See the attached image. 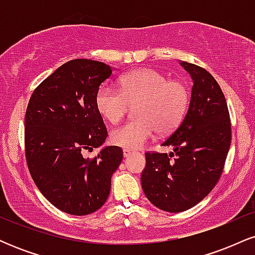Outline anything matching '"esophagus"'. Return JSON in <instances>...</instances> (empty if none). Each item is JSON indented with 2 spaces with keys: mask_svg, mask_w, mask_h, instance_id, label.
I'll return each mask as SVG.
<instances>
[{
  "mask_svg": "<svg viewBox=\"0 0 255 255\" xmlns=\"http://www.w3.org/2000/svg\"><path fill=\"white\" fill-rule=\"evenodd\" d=\"M134 153V151L133 150H129V148H125L124 150V157H129L130 154H133Z\"/></svg>",
  "mask_w": 255,
  "mask_h": 255,
  "instance_id": "esophagus-1",
  "label": "esophagus"
}]
</instances>
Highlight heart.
I'll return each mask as SVG.
<instances>
[{"instance_id":"b5f03b06","label":"heart","mask_w":255,"mask_h":255,"mask_svg":"<svg viewBox=\"0 0 255 255\" xmlns=\"http://www.w3.org/2000/svg\"><path fill=\"white\" fill-rule=\"evenodd\" d=\"M135 120L111 131V141L126 148H139L154 133L168 134L181 124L189 104V91L180 81L168 80L150 68L131 71L120 79V91L104 85L96 93V108L110 124L135 105Z\"/></svg>"}]
</instances>
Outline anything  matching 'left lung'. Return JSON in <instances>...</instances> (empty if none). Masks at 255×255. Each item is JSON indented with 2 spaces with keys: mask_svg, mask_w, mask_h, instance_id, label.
<instances>
[{
  "mask_svg": "<svg viewBox=\"0 0 255 255\" xmlns=\"http://www.w3.org/2000/svg\"><path fill=\"white\" fill-rule=\"evenodd\" d=\"M180 64L193 81L188 110L162 144L174 150L169 154L145 153L141 174L146 198L166 212L186 211L212 191L231 141L229 111L218 83L201 67L184 61Z\"/></svg>",
  "mask_w": 255,
  "mask_h": 255,
  "instance_id": "obj_1",
  "label": "left lung"
}]
</instances>
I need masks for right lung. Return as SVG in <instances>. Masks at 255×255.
Here are the masks:
<instances>
[{
  "instance_id": "1",
  "label": "right lung",
  "mask_w": 255,
  "mask_h": 255,
  "mask_svg": "<svg viewBox=\"0 0 255 255\" xmlns=\"http://www.w3.org/2000/svg\"><path fill=\"white\" fill-rule=\"evenodd\" d=\"M114 68L77 58L62 64L32 93L25 116L28 170L40 193L61 211L85 216L103 206L111 176L121 164L119 146H104L93 159L84 151L108 136L96 93Z\"/></svg>"
}]
</instances>
